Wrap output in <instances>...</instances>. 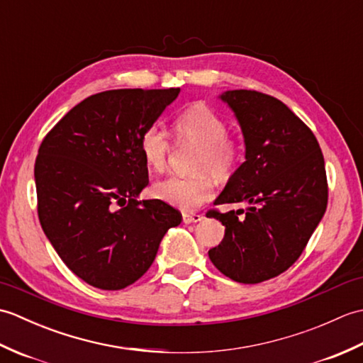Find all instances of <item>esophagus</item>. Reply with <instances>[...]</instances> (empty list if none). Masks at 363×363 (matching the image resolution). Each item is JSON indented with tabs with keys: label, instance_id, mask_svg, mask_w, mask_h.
<instances>
[{
	"label": "esophagus",
	"instance_id": "34e87169",
	"mask_svg": "<svg viewBox=\"0 0 363 363\" xmlns=\"http://www.w3.org/2000/svg\"><path fill=\"white\" fill-rule=\"evenodd\" d=\"M204 217L201 213H184L182 215V221L186 223V225H190V223H198L201 221Z\"/></svg>",
	"mask_w": 363,
	"mask_h": 363
}]
</instances>
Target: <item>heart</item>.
Returning a JSON list of instances; mask_svg holds the SVG:
<instances>
[{"label":"heart","mask_w":363,"mask_h":363,"mask_svg":"<svg viewBox=\"0 0 363 363\" xmlns=\"http://www.w3.org/2000/svg\"><path fill=\"white\" fill-rule=\"evenodd\" d=\"M177 142L198 146L194 176H169L152 186V195L181 211H194L213 196L209 173L226 179L240 164L243 146L228 135L226 120L204 104H195L177 115L173 123ZM140 152L150 168L162 172L167 165L169 140L164 129L152 125L140 137Z\"/></svg>","instance_id":"1"}]
</instances>
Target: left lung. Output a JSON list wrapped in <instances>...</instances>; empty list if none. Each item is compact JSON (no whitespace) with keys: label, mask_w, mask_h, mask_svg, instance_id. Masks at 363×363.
Instances as JSON below:
<instances>
[{"label":"left lung","mask_w":363,"mask_h":363,"mask_svg":"<svg viewBox=\"0 0 363 363\" xmlns=\"http://www.w3.org/2000/svg\"><path fill=\"white\" fill-rule=\"evenodd\" d=\"M220 99L240 125L245 162L213 204L248 207L207 212L225 226L209 257L233 281L259 284L295 264L325 215V159L312 130L274 96L228 90Z\"/></svg>","instance_id":"1"}]
</instances>
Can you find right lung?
Segmentation results:
<instances>
[{
    "mask_svg": "<svg viewBox=\"0 0 363 363\" xmlns=\"http://www.w3.org/2000/svg\"><path fill=\"white\" fill-rule=\"evenodd\" d=\"M181 89H120L91 95L54 126L34 167L38 220L52 248L82 281L121 290L148 272L182 215L142 199L148 167L140 137Z\"/></svg>",
    "mask_w": 363,
    "mask_h": 363,
    "instance_id": "obj_1",
    "label": "right lung"
}]
</instances>
